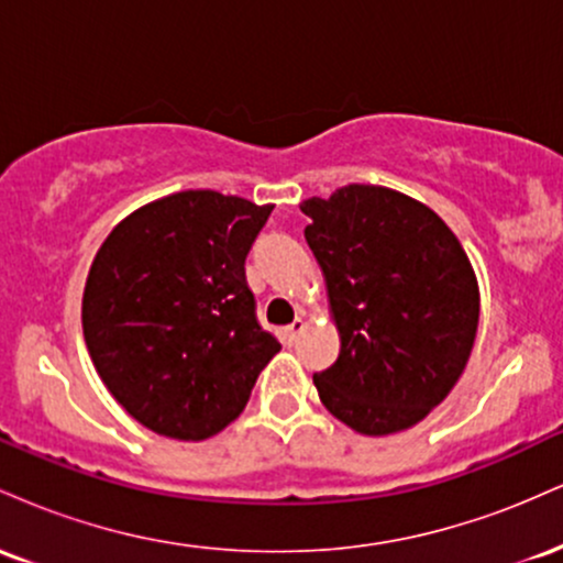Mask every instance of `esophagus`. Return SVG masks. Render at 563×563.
<instances>
[{
    "instance_id": "1",
    "label": "esophagus",
    "mask_w": 563,
    "mask_h": 563,
    "mask_svg": "<svg viewBox=\"0 0 563 563\" xmlns=\"http://www.w3.org/2000/svg\"><path fill=\"white\" fill-rule=\"evenodd\" d=\"M303 328H307V322H303L301 318H296L288 328H283V341H286L288 346H294L296 341H299V335L303 333Z\"/></svg>"
}]
</instances>
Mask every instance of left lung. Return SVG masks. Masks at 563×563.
Masks as SVG:
<instances>
[{"label":"left lung","instance_id":"8db88e82","mask_svg":"<svg viewBox=\"0 0 563 563\" xmlns=\"http://www.w3.org/2000/svg\"><path fill=\"white\" fill-rule=\"evenodd\" d=\"M341 335L314 373L322 405L367 437L416 426L448 397L479 325V286L429 206L378 185H346L301 203Z\"/></svg>","mask_w":563,"mask_h":563}]
</instances>
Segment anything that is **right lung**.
<instances>
[{
  "label": "right lung",
  "mask_w": 563,
  "mask_h": 563,
  "mask_svg": "<svg viewBox=\"0 0 563 563\" xmlns=\"http://www.w3.org/2000/svg\"><path fill=\"white\" fill-rule=\"evenodd\" d=\"M269 214L214 190L174 192L115 224L97 251L84 341L115 402L156 434L214 437L280 352L245 280Z\"/></svg>",
  "instance_id": "add662e5"
}]
</instances>
